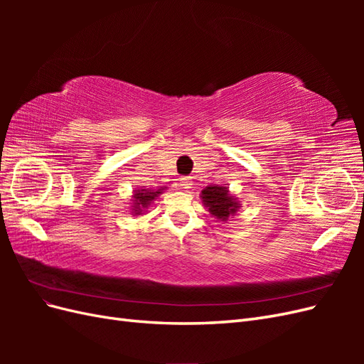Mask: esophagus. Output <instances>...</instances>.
I'll use <instances>...</instances> for the list:
<instances>
[{
	"label": "esophagus",
	"instance_id": "34e87169",
	"mask_svg": "<svg viewBox=\"0 0 364 364\" xmlns=\"http://www.w3.org/2000/svg\"><path fill=\"white\" fill-rule=\"evenodd\" d=\"M179 185H181V188H183V190H190L193 186V181L190 178H182Z\"/></svg>",
	"mask_w": 364,
	"mask_h": 364
}]
</instances>
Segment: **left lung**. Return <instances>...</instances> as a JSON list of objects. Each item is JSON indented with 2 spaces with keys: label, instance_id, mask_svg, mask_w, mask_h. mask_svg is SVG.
Returning <instances> with one entry per match:
<instances>
[{
  "label": "left lung",
  "instance_id": "1",
  "mask_svg": "<svg viewBox=\"0 0 364 364\" xmlns=\"http://www.w3.org/2000/svg\"><path fill=\"white\" fill-rule=\"evenodd\" d=\"M200 199L208 211L222 222H228V218L235 215L240 209V202L235 196L229 193L228 186L208 185L205 190H202Z\"/></svg>",
  "mask_w": 364,
  "mask_h": 364
}]
</instances>
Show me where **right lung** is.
Returning <instances> with one entry per match:
<instances>
[{"instance_id":"obj_1","label":"right lung","mask_w":364,"mask_h":364,"mask_svg":"<svg viewBox=\"0 0 364 364\" xmlns=\"http://www.w3.org/2000/svg\"><path fill=\"white\" fill-rule=\"evenodd\" d=\"M165 186H161L159 190H150V188H141L135 190L132 196V214L141 215L147 211V208L153 203L159 194H162Z\"/></svg>"}]
</instances>
